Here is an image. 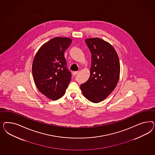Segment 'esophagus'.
Here are the masks:
<instances>
[{
    "mask_svg": "<svg viewBox=\"0 0 155 155\" xmlns=\"http://www.w3.org/2000/svg\"><path fill=\"white\" fill-rule=\"evenodd\" d=\"M78 73V71H73V75H74V76H75V75H77Z\"/></svg>",
    "mask_w": 155,
    "mask_h": 155,
    "instance_id": "1",
    "label": "esophagus"
}]
</instances>
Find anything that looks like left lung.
<instances>
[{"mask_svg":"<svg viewBox=\"0 0 155 155\" xmlns=\"http://www.w3.org/2000/svg\"><path fill=\"white\" fill-rule=\"evenodd\" d=\"M91 53V66L89 78L81 84L86 98L97 103L113 92L120 77V62L113 45L98 38L85 39Z\"/></svg>","mask_w":155,"mask_h":155,"instance_id":"8db88e82","label":"left lung"}]
</instances>
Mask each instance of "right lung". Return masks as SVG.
I'll return each instance as SVG.
<instances>
[{
  "label": "right lung",
  "instance_id": "right-lung-1",
  "mask_svg": "<svg viewBox=\"0 0 155 155\" xmlns=\"http://www.w3.org/2000/svg\"><path fill=\"white\" fill-rule=\"evenodd\" d=\"M71 42V38H53L39 48L33 58L32 71L35 84L42 94L53 101L64 95L71 79L64 57Z\"/></svg>",
  "mask_w": 155,
  "mask_h": 155
}]
</instances>
